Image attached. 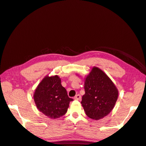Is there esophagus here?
<instances>
[{"label":"esophagus","mask_w":146,"mask_h":146,"mask_svg":"<svg viewBox=\"0 0 146 146\" xmlns=\"http://www.w3.org/2000/svg\"><path fill=\"white\" fill-rule=\"evenodd\" d=\"M74 99H75V100H80L81 99V96L79 95V94H78V95H76L75 97H74Z\"/></svg>","instance_id":"esophagus-1"}]
</instances>
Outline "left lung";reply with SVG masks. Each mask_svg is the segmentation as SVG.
Segmentation results:
<instances>
[{"label": "left lung", "mask_w": 146, "mask_h": 146, "mask_svg": "<svg viewBox=\"0 0 146 146\" xmlns=\"http://www.w3.org/2000/svg\"><path fill=\"white\" fill-rule=\"evenodd\" d=\"M84 91L81 103L87 116L95 120L111 112L118 97V91L113 82L97 67H93L85 79Z\"/></svg>", "instance_id": "1"}]
</instances>
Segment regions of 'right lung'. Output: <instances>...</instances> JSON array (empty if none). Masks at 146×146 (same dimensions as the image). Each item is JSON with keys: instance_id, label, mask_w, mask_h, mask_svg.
I'll use <instances>...</instances> for the list:
<instances>
[{"instance_id": "add662e5", "label": "right lung", "mask_w": 146, "mask_h": 146, "mask_svg": "<svg viewBox=\"0 0 146 146\" xmlns=\"http://www.w3.org/2000/svg\"><path fill=\"white\" fill-rule=\"evenodd\" d=\"M34 98L37 109L51 119L65 114L70 102L73 100L68 97L58 76L45 77L35 90Z\"/></svg>"}]
</instances>
